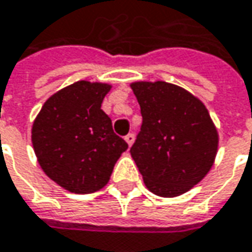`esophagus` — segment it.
Listing matches in <instances>:
<instances>
[{
  "instance_id": "esophagus-1",
  "label": "esophagus",
  "mask_w": 252,
  "mask_h": 252,
  "mask_svg": "<svg viewBox=\"0 0 252 252\" xmlns=\"http://www.w3.org/2000/svg\"><path fill=\"white\" fill-rule=\"evenodd\" d=\"M134 138H135V137H134V134H132V132L126 134V144H128V146H132V143H134Z\"/></svg>"
}]
</instances>
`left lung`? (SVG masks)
Returning a JSON list of instances; mask_svg holds the SVG:
<instances>
[{
	"label": "left lung",
	"instance_id": "1",
	"mask_svg": "<svg viewBox=\"0 0 252 252\" xmlns=\"http://www.w3.org/2000/svg\"><path fill=\"white\" fill-rule=\"evenodd\" d=\"M143 124L129 150L150 192L163 197L186 193L214 166L217 126L206 106L167 82H134Z\"/></svg>",
	"mask_w": 252,
	"mask_h": 252
}]
</instances>
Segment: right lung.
Listing matches in <instances>:
<instances>
[{"label": "right lung", "mask_w": 252, "mask_h": 252, "mask_svg": "<svg viewBox=\"0 0 252 252\" xmlns=\"http://www.w3.org/2000/svg\"><path fill=\"white\" fill-rule=\"evenodd\" d=\"M111 85L79 80L52 95L32 128V143L43 172L72 193H94L109 182L128 149L101 109Z\"/></svg>", "instance_id": "right-lung-1"}]
</instances>
